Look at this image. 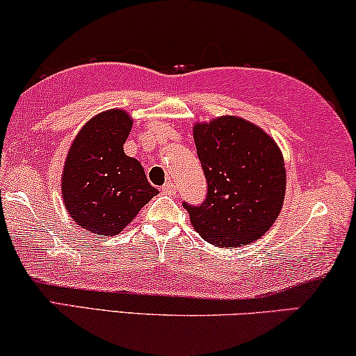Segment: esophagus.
<instances>
[{"label": "esophagus", "mask_w": 356, "mask_h": 356, "mask_svg": "<svg viewBox=\"0 0 356 356\" xmlns=\"http://www.w3.org/2000/svg\"><path fill=\"white\" fill-rule=\"evenodd\" d=\"M162 193L163 194H168V196H173V194H177V186L172 181L165 183L162 186Z\"/></svg>", "instance_id": "1"}]
</instances>
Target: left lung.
Here are the masks:
<instances>
[{
    "label": "left lung",
    "mask_w": 356,
    "mask_h": 356,
    "mask_svg": "<svg viewBox=\"0 0 356 356\" xmlns=\"http://www.w3.org/2000/svg\"><path fill=\"white\" fill-rule=\"evenodd\" d=\"M194 144L207 179V197L183 206L191 225L213 246L259 240L279 217L286 189L284 155L264 129L240 116L196 123Z\"/></svg>",
    "instance_id": "1"
}]
</instances>
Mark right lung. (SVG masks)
<instances>
[{
  "label": "right lung",
  "instance_id": "add662e5",
  "mask_svg": "<svg viewBox=\"0 0 356 356\" xmlns=\"http://www.w3.org/2000/svg\"><path fill=\"white\" fill-rule=\"evenodd\" d=\"M131 128L128 111H102L82 126L67 150L63 201L72 220L94 235H118L159 194L139 160L124 154Z\"/></svg>",
  "mask_w": 356,
  "mask_h": 356
}]
</instances>
